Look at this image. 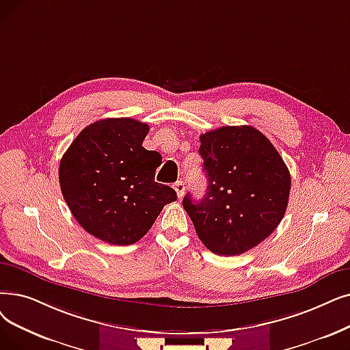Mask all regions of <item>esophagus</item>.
Returning <instances> with one entry per match:
<instances>
[{
  "label": "esophagus",
  "mask_w": 350,
  "mask_h": 350,
  "mask_svg": "<svg viewBox=\"0 0 350 350\" xmlns=\"http://www.w3.org/2000/svg\"><path fill=\"white\" fill-rule=\"evenodd\" d=\"M173 187H174V190L177 191L178 199H181V197H183V194H185V189H186L183 181H181V180H180V181H176V183L173 185Z\"/></svg>",
  "instance_id": "esophagus-1"
}]
</instances>
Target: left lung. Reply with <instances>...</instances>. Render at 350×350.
Wrapping results in <instances>:
<instances>
[{
	"instance_id": "8db88e82",
	"label": "left lung",
	"mask_w": 350,
	"mask_h": 350,
	"mask_svg": "<svg viewBox=\"0 0 350 350\" xmlns=\"http://www.w3.org/2000/svg\"><path fill=\"white\" fill-rule=\"evenodd\" d=\"M200 143L207 193L199 202L187 193L183 207L210 252L241 254L282 221L291 173L275 146L252 126L211 130L200 135Z\"/></svg>"
}]
</instances>
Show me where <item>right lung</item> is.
Returning <instances> with one entry per match:
<instances>
[{
  "label": "right lung",
  "mask_w": 350,
  "mask_h": 350,
  "mask_svg": "<svg viewBox=\"0 0 350 350\" xmlns=\"http://www.w3.org/2000/svg\"><path fill=\"white\" fill-rule=\"evenodd\" d=\"M148 126L133 118H104L87 126L59 161V187L85 232L117 246L139 241L176 191L154 181L161 164L146 150Z\"/></svg>",
  "instance_id": "add662e5"
}]
</instances>
